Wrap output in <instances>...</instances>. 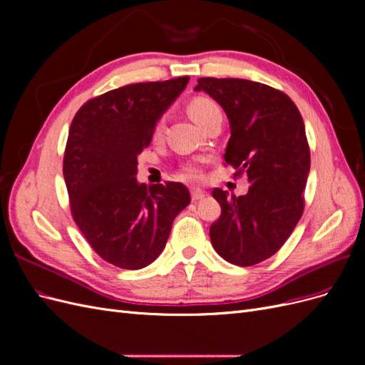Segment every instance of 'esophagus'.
I'll use <instances>...</instances> for the list:
<instances>
[{
    "instance_id": "1",
    "label": "esophagus",
    "mask_w": 365,
    "mask_h": 365,
    "mask_svg": "<svg viewBox=\"0 0 365 365\" xmlns=\"http://www.w3.org/2000/svg\"><path fill=\"white\" fill-rule=\"evenodd\" d=\"M190 195H192V201H200L205 196V192L201 189H195L193 187V189L190 190Z\"/></svg>"
}]
</instances>
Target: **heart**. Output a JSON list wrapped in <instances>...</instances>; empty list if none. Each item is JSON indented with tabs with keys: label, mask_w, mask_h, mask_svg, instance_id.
Listing matches in <instances>:
<instances>
[{
	"label": "heart",
	"mask_w": 365,
	"mask_h": 365,
	"mask_svg": "<svg viewBox=\"0 0 365 365\" xmlns=\"http://www.w3.org/2000/svg\"><path fill=\"white\" fill-rule=\"evenodd\" d=\"M187 109H189L190 117L201 128H204L213 117L222 115V111H220L219 105L215 101H212V98L205 97V96L193 97L189 102V105H187ZM163 130H164V118L161 117V118H158L155 126H153V138H160L163 135ZM181 173L184 178L190 180V181H200L204 176L202 169L196 164H185L181 169Z\"/></svg>",
	"instance_id": "b5f03b06"
}]
</instances>
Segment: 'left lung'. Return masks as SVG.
<instances>
[{
	"instance_id": "left-lung-1",
	"label": "left lung",
	"mask_w": 365,
	"mask_h": 365,
	"mask_svg": "<svg viewBox=\"0 0 365 365\" xmlns=\"http://www.w3.org/2000/svg\"><path fill=\"white\" fill-rule=\"evenodd\" d=\"M195 90L224 108L231 128L225 163L250 182L242 196L213 190L222 213L210 239L227 262L252 267L283 247L303 215L311 169L304 121L288 94L264 83L201 77Z\"/></svg>"
}]
</instances>
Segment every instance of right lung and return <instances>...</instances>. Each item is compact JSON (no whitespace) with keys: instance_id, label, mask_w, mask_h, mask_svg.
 <instances>
[{"instance_id":"1","label":"right lung","mask_w":365,"mask_h":365,"mask_svg":"<svg viewBox=\"0 0 365 365\" xmlns=\"http://www.w3.org/2000/svg\"><path fill=\"white\" fill-rule=\"evenodd\" d=\"M189 76L120 86L76 113L63 153V178L76 225L105 262L140 269L155 260L173 219L190 204L181 182H137V155Z\"/></svg>"}]
</instances>
